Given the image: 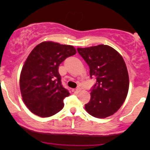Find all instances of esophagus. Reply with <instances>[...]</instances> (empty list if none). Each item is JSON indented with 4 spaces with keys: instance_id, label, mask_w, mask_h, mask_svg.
<instances>
[{
    "instance_id": "esophagus-1",
    "label": "esophagus",
    "mask_w": 150,
    "mask_h": 150,
    "mask_svg": "<svg viewBox=\"0 0 150 150\" xmlns=\"http://www.w3.org/2000/svg\"><path fill=\"white\" fill-rule=\"evenodd\" d=\"M81 91V88L78 87V88H77L76 89H75V93H78L80 91Z\"/></svg>"
}]
</instances>
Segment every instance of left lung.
I'll list each match as a JSON object with an SVG mask.
<instances>
[{
  "mask_svg": "<svg viewBox=\"0 0 150 150\" xmlns=\"http://www.w3.org/2000/svg\"><path fill=\"white\" fill-rule=\"evenodd\" d=\"M77 50L89 67L91 78H96L91 100L85 109L98 118L112 115L125 102L129 88L128 70L122 56L107 45Z\"/></svg>",
  "mask_w": 150,
  "mask_h": 150,
  "instance_id": "left-lung-1",
  "label": "left lung"
}]
</instances>
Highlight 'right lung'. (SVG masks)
<instances>
[{
    "mask_svg": "<svg viewBox=\"0 0 150 150\" xmlns=\"http://www.w3.org/2000/svg\"><path fill=\"white\" fill-rule=\"evenodd\" d=\"M76 54L72 46L44 41L30 52L22 67L19 86L22 99L31 112L41 117L57 114L69 95L61 83L59 66Z\"/></svg>",
    "mask_w": 150,
    "mask_h": 150,
    "instance_id": "1",
    "label": "right lung"
}]
</instances>
